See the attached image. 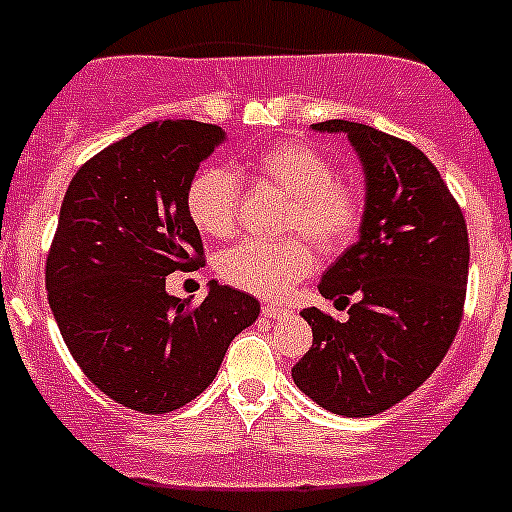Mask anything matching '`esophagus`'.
I'll list each match as a JSON object with an SVG mask.
<instances>
[{
    "label": "esophagus",
    "instance_id": "esophagus-1",
    "mask_svg": "<svg viewBox=\"0 0 512 512\" xmlns=\"http://www.w3.org/2000/svg\"><path fill=\"white\" fill-rule=\"evenodd\" d=\"M262 315L270 318V321H275V318H285V315H288V308H283V305L278 303H265L262 305Z\"/></svg>",
    "mask_w": 512,
    "mask_h": 512
}]
</instances>
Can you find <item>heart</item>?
Masks as SVG:
<instances>
[{
    "label": "heart",
    "mask_w": 512,
    "mask_h": 512,
    "mask_svg": "<svg viewBox=\"0 0 512 512\" xmlns=\"http://www.w3.org/2000/svg\"><path fill=\"white\" fill-rule=\"evenodd\" d=\"M257 184L288 199L280 242H242L219 257L224 283L262 298H280L315 267L310 241L333 252L356 234L364 217L361 191L336 181L331 161L300 141H278L240 166ZM186 209L194 227L207 237H229L237 227L240 181L222 166H204L186 189Z\"/></svg>",
    "instance_id": "b5f03b06"
}]
</instances>
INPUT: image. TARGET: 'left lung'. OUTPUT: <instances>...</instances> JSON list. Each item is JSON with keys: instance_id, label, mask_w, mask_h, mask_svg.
Returning a JSON list of instances; mask_svg holds the SVG:
<instances>
[{"instance_id": "obj_1", "label": "left lung", "mask_w": 512, "mask_h": 512, "mask_svg": "<svg viewBox=\"0 0 512 512\" xmlns=\"http://www.w3.org/2000/svg\"><path fill=\"white\" fill-rule=\"evenodd\" d=\"M343 133L364 171L358 240L323 272V298L346 308L338 323L303 308L313 346L293 366L305 396L341 417H374L429 379L455 341L465 305L467 224L432 161L412 143L351 121Z\"/></svg>"}]
</instances>
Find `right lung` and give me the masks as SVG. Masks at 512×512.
Listing matches in <instances>:
<instances>
[{"label": "right lung", "mask_w": 512, "mask_h": 512, "mask_svg": "<svg viewBox=\"0 0 512 512\" xmlns=\"http://www.w3.org/2000/svg\"><path fill=\"white\" fill-rule=\"evenodd\" d=\"M224 141L209 123H148L93 156L62 199L45 267L52 315L83 374L141 414L197 399L260 315L217 280L197 308L166 293V275L199 267L186 189Z\"/></svg>", "instance_id": "obj_1"}]
</instances>
